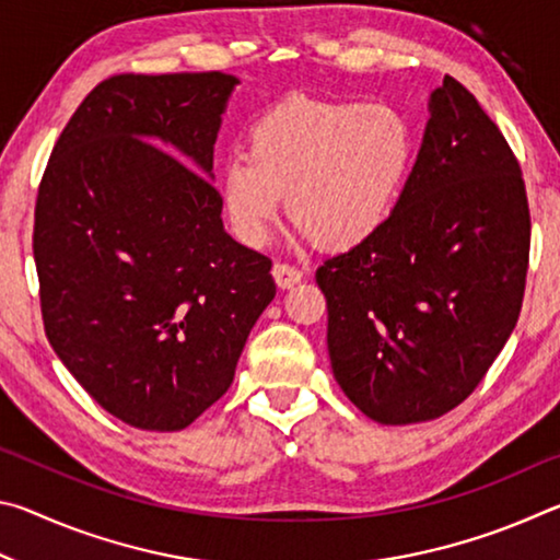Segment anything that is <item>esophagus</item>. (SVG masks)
Wrapping results in <instances>:
<instances>
[{
    "label": "esophagus",
    "instance_id": "esophagus-1",
    "mask_svg": "<svg viewBox=\"0 0 560 560\" xmlns=\"http://www.w3.org/2000/svg\"><path fill=\"white\" fill-rule=\"evenodd\" d=\"M271 273H273V281H277L281 289H291L293 283H299L301 277H303V273L296 267H291V264H283V261L273 264Z\"/></svg>",
    "mask_w": 560,
    "mask_h": 560
}]
</instances>
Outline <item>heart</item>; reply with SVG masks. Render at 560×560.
Instances as JSON below:
<instances>
[{"label":"heart","instance_id":"heart-1","mask_svg":"<svg viewBox=\"0 0 560 560\" xmlns=\"http://www.w3.org/2000/svg\"><path fill=\"white\" fill-rule=\"evenodd\" d=\"M415 158L410 120L390 103L291 96L249 128L246 155L220 175L236 236L267 244L283 195L303 240L348 252L383 230Z\"/></svg>","mask_w":560,"mask_h":560}]
</instances>
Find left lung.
I'll return each instance as SVG.
<instances>
[{
    "label": "left lung",
    "instance_id": "left-lung-1",
    "mask_svg": "<svg viewBox=\"0 0 560 560\" xmlns=\"http://www.w3.org/2000/svg\"><path fill=\"white\" fill-rule=\"evenodd\" d=\"M390 220L326 259L330 368L381 424L442 417L467 400L514 330L530 220L514 153L477 98L444 75Z\"/></svg>",
    "mask_w": 560,
    "mask_h": 560
}]
</instances>
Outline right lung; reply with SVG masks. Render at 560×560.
Listing matches in <instances>:
<instances>
[{"label": "right lung", "mask_w": 560, "mask_h": 560, "mask_svg": "<svg viewBox=\"0 0 560 560\" xmlns=\"http://www.w3.org/2000/svg\"><path fill=\"white\" fill-rule=\"evenodd\" d=\"M236 83L220 71L98 83L54 145L36 197L46 338L130 428L185 430L220 400L277 296L271 259L224 232L210 183Z\"/></svg>", "instance_id": "right-lung-1"}]
</instances>
